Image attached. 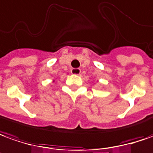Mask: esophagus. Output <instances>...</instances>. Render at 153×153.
Listing matches in <instances>:
<instances>
[{
	"label": "esophagus",
	"instance_id": "1",
	"mask_svg": "<svg viewBox=\"0 0 153 153\" xmlns=\"http://www.w3.org/2000/svg\"><path fill=\"white\" fill-rule=\"evenodd\" d=\"M71 74L73 75H79L81 73V70L79 68H72L71 70Z\"/></svg>",
	"mask_w": 153,
	"mask_h": 153
}]
</instances>
